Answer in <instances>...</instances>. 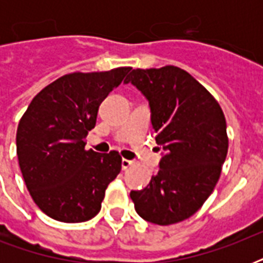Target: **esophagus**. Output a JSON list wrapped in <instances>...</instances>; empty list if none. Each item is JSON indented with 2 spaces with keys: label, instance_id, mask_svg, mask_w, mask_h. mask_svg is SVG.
<instances>
[{
  "label": "esophagus",
  "instance_id": "34e87169",
  "mask_svg": "<svg viewBox=\"0 0 263 263\" xmlns=\"http://www.w3.org/2000/svg\"><path fill=\"white\" fill-rule=\"evenodd\" d=\"M132 165H134V161H129V160L121 161V168H123V171H127V169H129Z\"/></svg>",
  "mask_w": 263,
  "mask_h": 263
}]
</instances>
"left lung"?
I'll list each match as a JSON object with an SVG mask.
<instances>
[{
    "label": "left lung",
    "instance_id": "8db88e82",
    "mask_svg": "<svg viewBox=\"0 0 263 263\" xmlns=\"http://www.w3.org/2000/svg\"><path fill=\"white\" fill-rule=\"evenodd\" d=\"M147 98L157 144L165 150L146 188L131 191L143 220L171 225L195 214L216 187L228 153L222 109L181 68L134 69L124 80Z\"/></svg>",
    "mask_w": 263,
    "mask_h": 263
}]
</instances>
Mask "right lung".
Returning <instances> with one entry per match:
<instances>
[{
	"label": "right lung",
	"instance_id": "obj_1",
	"mask_svg": "<svg viewBox=\"0 0 263 263\" xmlns=\"http://www.w3.org/2000/svg\"><path fill=\"white\" fill-rule=\"evenodd\" d=\"M131 71L68 73L35 95L20 119L16 153L23 179L41 210L63 222H83L101 210L121 171L117 152L86 150L98 107Z\"/></svg>",
	"mask_w": 263,
	"mask_h": 263
}]
</instances>
